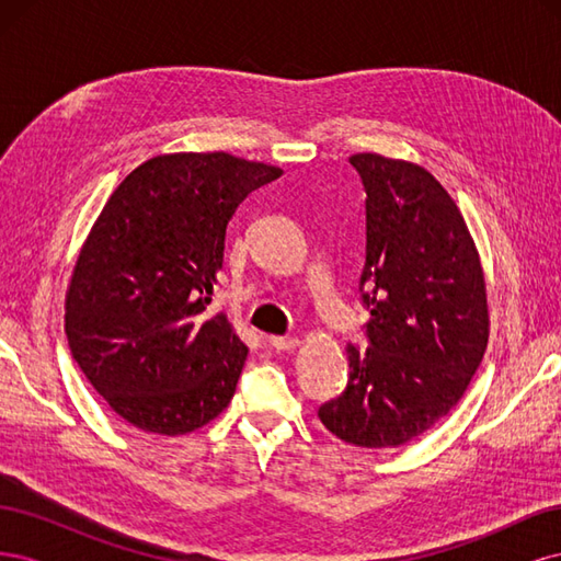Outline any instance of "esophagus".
<instances>
[{"instance_id":"obj_1","label":"esophagus","mask_w":561,"mask_h":561,"mask_svg":"<svg viewBox=\"0 0 561 561\" xmlns=\"http://www.w3.org/2000/svg\"><path fill=\"white\" fill-rule=\"evenodd\" d=\"M266 342L271 348H276V351H293L299 346L297 336H266Z\"/></svg>"}]
</instances>
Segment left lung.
Wrapping results in <instances>:
<instances>
[{"label": "left lung", "mask_w": 561, "mask_h": 561, "mask_svg": "<svg viewBox=\"0 0 561 561\" xmlns=\"http://www.w3.org/2000/svg\"><path fill=\"white\" fill-rule=\"evenodd\" d=\"M348 161L367 194L369 348H346V390L318 416L348 445L388 449L463 398L489 342L486 285L461 210L426 168L371 151Z\"/></svg>", "instance_id": "left-lung-1"}]
</instances>
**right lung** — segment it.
I'll return each mask as SVG.
<instances>
[{"instance_id":"add662e5","label":"right lung","mask_w":561,"mask_h":561,"mask_svg":"<svg viewBox=\"0 0 561 561\" xmlns=\"http://www.w3.org/2000/svg\"><path fill=\"white\" fill-rule=\"evenodd\" d=\"M280 168L227 151L159 154L107 198L77 257L65 334L114 414L154 435H186L222 414L248 346L208 313L241 201Z\"/></svg>"}]
</instances>
